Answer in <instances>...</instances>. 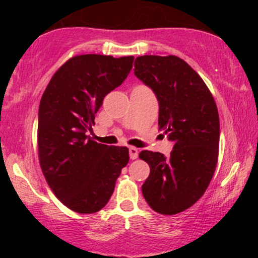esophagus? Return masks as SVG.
I'll return each mask as SVG.
<instances>
[{
    "instance_id": "esophagus-1",
    "label": "esophagus",
    "mask_w": 258,
    "mask_h": 258,
    "mask_svg": "<svg viewBox=\"0 0 258 258\" xmlns=\"http://www.w3.org/2000/svg\"><path fill=\"white\" fill-rule=\"evenodd\" d=\"M129 156L132 160H136L137 156H139V149L135 147H130L129 148Z\"/></svg>"
}]
</instances>
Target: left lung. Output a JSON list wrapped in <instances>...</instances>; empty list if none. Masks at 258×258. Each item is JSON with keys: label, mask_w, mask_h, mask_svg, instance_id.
Segmentation results:
<instances>
[{"label": "left lung", "mask_w": 258, "mask_h": 258, "mask_svg": "<svg viewBox=\"0 0 258 258\" xmlns=\"http://www.w3.org/2000/svg\"><path fill=\"white\" fill-rule=\"evenodd\" d=\"M134 73L158 100V125L174 142L170 156L143 150L150 167L142 194L162 215L182 213L209 185L218 160L220 117L216 103L201 76L177 56L136 57Z\"/></svg>", "instance_id": "8db88e82"}]
</instances>
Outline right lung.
<instances>
[{
    "label": "right lung",
    "instance_id": "right-lung-1",
    "mask_svg": "<svg viewBox=\"0 0 258 258\" xmlns=\"http://www.w3.org/2000/svg\"><path fill=\"white\" fill-rule=\"evenodd\" d=\"M134 56L87 54L69 58L51 77L38 109V160L55 196L79 214L101 210L129 162L126 147L87 135L105 95L121 86Z\"/></svg>",
    "mask_w": 258,
    "mask_h": 258
}]
</instances>
